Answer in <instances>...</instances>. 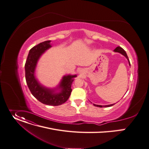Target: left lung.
Instances as JSON below:
<instances>
[{
	"label": "left lung",
	"mask_w": 149,
	"mask_h": 149,
	"mask_svg": "<svg viewBox=\"0 0 149 149\" xmlns=\"http://www.w3.org/2000/svg\"><path fill=\"white\" fill-rule=\"evenodd\" d=\"M113 51H114L115 52H118V53L122 54V55H124V56L127 59V60L128 61L129 65L131 66L130 62V60H129V59H128V56H127V53H126L125 51L123 48L119 47V46H118V47H117ZM94 104V106H97V107H110V106H113V105L115 104H109V105H104V106H103V105H97V104Z\"/></svg>",
	"instance_id": "left-lung-1"
}]
</instances>
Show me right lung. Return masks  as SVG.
<instances>
[{
  "instance_id": "right-lung-1",
  "label": "right lung",
  "mask_w": 149,
  "mask_h": 149,
  "mask_svg": "<svg viewBox=\"0 0 149 149\" xmlns=\"http://www.w3.org/2000/svg\"><path fill=\"white\" fill-rule=\"evenodd\" d=\"M50 40L40 43L30 50L25 64V79L33 95L41 103L50 106H59L69 99L72 91L71 85L77 75H67L62 77L59 85L54 88H47L36 78L35 70L41 56L52 47ZM59 90V92H56Z\"/></svg>"
}]
</instances>
